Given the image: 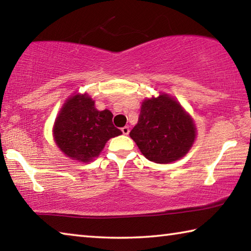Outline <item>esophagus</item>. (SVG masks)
<instances>
[{"mask_svg":"<svg viewBox=\"0 0 251 251\" xmlns=\"http://www.w3.org/2000/svg\"><path fill=\"white\" fill-rule=\"evenodd\" d=\"M122 133L124 135H128L129 134V127L128 126H124L122 128Z\"/></svg>","mask_w":251,"mask_h":251,"instance_id":"34e87169","label":"esophagus"}]
</instances>
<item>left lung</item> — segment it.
<instances>
[{"mask_svg":"<svg viewBox=\"0 0 251 251\" xmlns=\"http://www.w3.org/2000/svg\"><path fill=\"white\" fill-rule=\"evenodd\" d=\"M142 154L157 164L184 157L197 136L193 117L173 96L159 93L142 101L138 122L129 133Z\"/></svg>","mask_w":251,"mask_h":251,"instance_id":"8db88e82","label":"left lung"}]
</instances>
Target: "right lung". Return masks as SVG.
Segmentation results:
<instances>
[{"instance_id": "obj_1", "label": "right lung", "mask_w": 251, "mask_h": 251, "mask_svg": "<svg viewBox=\"0 0 251 251\" xmlns=\"http://www.w3.org/2000/svg\"><path fill=\"white\" fill-rule=\"evenodd\" d=\"M112 121V112L96 109L95 100L87 93H75L55 118L54 142L70 159L90 163L100 156L107 141L122 135Z\"/></svg>"}]
</instances>
